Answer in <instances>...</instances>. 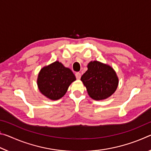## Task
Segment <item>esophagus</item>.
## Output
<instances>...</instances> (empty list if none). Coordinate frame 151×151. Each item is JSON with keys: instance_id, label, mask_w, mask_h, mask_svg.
I'll use <instances>...</instances> for the list:
<instances>
[{"instance_id": "34e87169", "label": "esophagus", "mask_w": 151, "mask_h": 151, "mask_svg": "<svg viewBox=\"0 0 151 151\" xmlns=\"http://www.w3.org/2000/svg\"><path fill=\"white\" fill-rule=\"evenodd\" d=\"M75 76H76V78L77 79H80L81 78V75L80 73H75Z\"/></svg>"}]
</instances>
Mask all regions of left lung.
I'll return each instance as SVG.
<instances>
[{"mask_svg":"<svg viewBox=\"0 0 151 151\" xmlns=\"http://www.w3.org/2000/svg\"><path fill=\"white\" fill-rule=\"evenodd\" d=\"M87 68L81 80L89 96L96 101L108 99L116 91L119 85L115 70L107 64L97 60L88 63Z\"/></svg>","mask_w":151,"mask_h":151,"instance_id":"1","label":"left lung"}]
</instances>
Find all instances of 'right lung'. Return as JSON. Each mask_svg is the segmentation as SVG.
<instances>
[{"mask_svg": "<svg viewBox=\"0 0 151 151\" xmlns=\"http://www.w3.org/2000/svg\"><path fill=\"white\" fill-rule=\"evenodd\" d=\"M76 77L70 68L59 61L42 67L38 75L37 85L42 94L50 100H58L65 95Z\"/></svg>", "mask_w": 151, "mask_h": 151, "instance_id": "obj_1", "label": "right lung"}]
</instances>
